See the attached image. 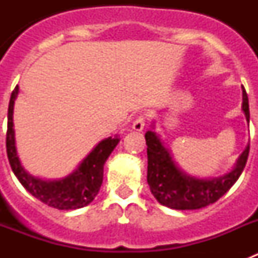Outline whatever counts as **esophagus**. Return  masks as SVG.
I'll return each mask as SVG.
<instances>
[{
    "instance_id": "esophagus-1",
    "label": "esophagus",
    "mask_w": 258,
    "mask_h": 258,
    "mask_svg": "<svg viewBox=\"0 0 258 258\" xmlns=\"http://www.w3.org/2000/svg\"><path fill=\"white\" fill-rule=\"evenodd\" d=\"M146 125V116L145 115H141L138 116V117L136 118L133 121V131L136 132H142L143 131V127H145Z\"/></svg>"
}]
</instances>
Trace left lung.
I'll use <instances>...</instances> for the list:
<instances>
[{
	"label": "left lung",
	"instance_id": "left-lung-1",
	"mask_svg": "<svg viewBox=\"0 0 258 258\" xmlns=\"http://www.w3.org/2000/svg\"><path fill=\"white\" fill-rule=\"evenodd\" d=\"M241 109L249 124V104L244 89ZM145 138L147 145V182L150 190L161 206L178 211L200 209L217 202L238 181L249 155L248 145L231 172L217 178L202 179L186 174L179 169L170 152L161 142L160 137L154 131L147 132Z\"/></svg>",
	"mask_w": 258,
	"mask_h": 258
}]
</instances>
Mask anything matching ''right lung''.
Listing matches in <instances>:
<instances>
[{"mask_svg": "<svg viewBox=\"0 0 258 258\" xmlns=\"http://www.w3.org/2000/svg\"><path fill=\"white\" fill-rule=\"evenodd\" d=\"M19 93V86L11 93L8 111V133H6V152L9 163L14 174L17 175L20 183L36 199L41 200L52 208L70 211L88 206L97 197L98 191L103 182V165L111 152L113 151L120 138L108 137L101 141L90 154L77 166V169L61 179L46 181L29 174L20 164L15 147V133H14V102Z\"/></svg>", "mask_w": 258, "mask_h": 258, "instance_id": "right-lung-1", "label": "right lung"}]
</instances>
